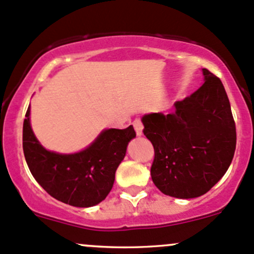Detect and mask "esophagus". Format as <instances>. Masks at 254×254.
I'll use <instances>...</instances> for the list:
<instances>
[{
    "mask_svg": "<svg viewBox=\"0 0 254 254\" xmlns=\"http://www.w3.org/2000/svg\"><path fill=\"white\" fill-rule=\"evenodd\" d=\"M133 126H134L135 132H137V135H142L143 134V124L139 119H135L133 121Z\"/></svg>",
    "mask_w": 254,
    "mask_h": 254,
    "instance_id": "esophagus-1",
    "label": "esophagus"
}]
</instances>
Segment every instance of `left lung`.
<instances>
[{"label":"left lung","instance_id":"left-lung-1","mask_svg":"<svg viewBox=\"0 0 254 254\" xmlns=\"http://www.w3.org/2000/svg\"><path fill=\"white\" fill-rule=\"evenodd\" d=\"M203 75L202 87L176 101L172 114L142 119L155 153L151 180L170 197L190 199L208 192L227 171L236 149V126L223 83L206 68Z\"/></svg>","mask_w":254,"mask_h":254}]
</instances>
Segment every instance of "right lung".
<instances>
[{
    "instance_id": "1",
    "label": "right lung",
    "mask_w": 254,
    "mask_h": 254,
    "mask_svg": "<svg viewBox=\"0 0 254 254\" xmlns=\"http://www.w3.org/2000/svg\"><path fill=\"white\" fill-rule=\"evenodd\" d=\"M29 116L30 105L23 124V150L38 184L55 199L78 208L96 205L105 199L128 143L135 137L133 126L104 129L84 150L60 154L40 144L31 129Z\"/></svg>"
}]
</instances>
